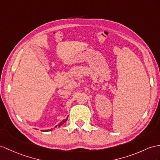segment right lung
<instances>
[{"instance_id":"1","label":"right lung","mask_w":160,"mask_h":160,"mask_svg":"<svg viewBox=\"0 0 160 160\" xmlns=\"http://www.w3.org/2000/svg\"><path fill=\"white\" fill-rule=\"evenodd\" d=\"M67 119H68V118H67V119H64V120H62L61 122H60V123H58L57 126H55V128H56V127H60V126L62 125V124H64L66 122H67ZM52 130H45V131H52ZM41 131H42V130H41Z\"/></svg>"}]
</instances>
